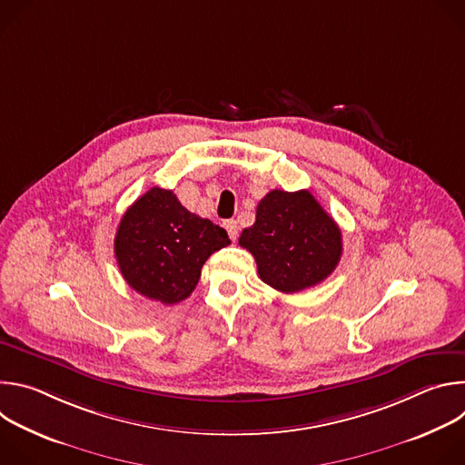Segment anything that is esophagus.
Masks as SVG:
<instances>
[{
  "label": "esophagus",
  "mask_w": 465,
  "mask_h": 465,
  "mask_svg": "<svg viewBox=\"0 0 465 465\" xmlns=\"http://www.w3.org/2000/svg\"><path fill=\"white\" fill-rule=\"evenodd\" d=\"M224 228H226L230 239L235 241L237 235H239V224H237V221H226V223H224Z\"/></svg>",
  "instance_id": "1"
}]
</instances>
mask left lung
<instances>
[{
    "label": "left lung",
    "mask_w": 465,
    "mask_h": 465,
    "mask_svg": "<svg viewBox=\"0 0 465 465\" xmlns=\"http://www.w3.org/2000/svg\"><path fill=\"white\" fill-rule=\"evenodd\" d=\"M239 244L255 257L259 278L285 294L322 283L342 255L341 228L307 189L271 191Z\"/></svg>",
    "instance_id": "obj_1"
}]
</instances>
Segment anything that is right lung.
I'll return each mask as SVG.
<instances>
[{
    "label": "right lung",
    "mask_w": 465,
    "mask_h": 465,
    "mask_svg": "<svg viewBox=\"0 0 465 465\" xmlns=\"http://www.w3.org/2000/svg\"><path fill=\"white\" fill-rule=\"evenodd\" d=\"M228 244L224 228L187 212L173 191L153 187L123 215L114 252L132 289L173 305L194 291L208 257Z\"/></svg>",
    "instance_id": "add662e5"
}]
</instances>
